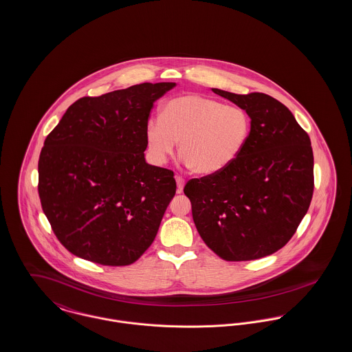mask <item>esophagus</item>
Instances as JSON below:
<instances>
[{
  "label": "esophagus",
  "instance_id": "34e87169",
  "mask_svg": "<svg viewBox=\"0 0 352 352\" xmlns=\"http://www.w3.org/2000/svg\"><path fill=\"white\" fill-rule=\"evenodd\" d=\"M175 181H177V191H178V192H182L184 186H185V179H184L181 175H177V177H175Z\"/></svg>",
  "mask_w": 352,
  "mask_h": 352
}]
</instances>
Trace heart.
Here are the masks:
<instances>
[{
  "mask_svg": "<svg viewBox=\"0 0 352 352\" xmlns=\"http://www.w3.org/2000/svg\"><path fill=\"white\" fill-rule=\"evenodd\" d=\"M250 130V116L241 107L185 94L167 100L161 118L148 119L144 138L151 162H167L179 140L184 162L195 173L216 174L241 155Z\"/></svg>",
  "mask_w": 352,
  "mask_h": 352,
  "instance_id": "1",
  "label": "heart"
}]
</instances>
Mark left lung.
<instances>
[{
	"mask_svg": "<svg viewBox=\"0 0 352 352\" xmlns=\"http://www.w3.org/2000/svg\"><path fill=\"white\" fill-rule=\"evenodd\" d=\"M213 92L245 109L252 130L225 170L185 185L195 228L218 257L257 260L296 233L314 194L311 139L292 112L270 95Z\"/></svg>",
	"mask_w": 352,
	"mask_h": 352,
	"instance_id": "obj_1",
	"label": "left lung"
}]
</instances>
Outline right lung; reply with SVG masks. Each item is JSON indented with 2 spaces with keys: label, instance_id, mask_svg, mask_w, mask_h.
I'll use <instances>...</instances> for the list:
<instances>
[{
  "label": "right lung",
  "instance_id": "1",
  "mask_svg": "<svg viewBox=\"0 0 352 352\" xmlns=\"http://www.w3.org/2000/svg\"><path fill=\"white\" fill-rule=\"evenodd\" d=\"M174 87L142 82L81 98L47 136L38 195L72 254L124 267L154 241L177 184L171 170L144 161V130L154 103Z\"/></svg>",
  "mask_w": 352,
  "mask_h": 352
}]
</instances>
